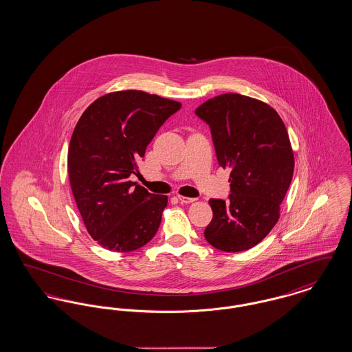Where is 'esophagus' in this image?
Returning a JSON list of instances; mask_svg holds the SVG:
<instances>
[{"mask_svg": "<svg viewBox=\"0 0 352 352\" xmlns=\"http://www.w3.org/2000/svg\"><path fill=\"white\" fill-rule=\"evenodd\" d=\"M178 199L181 203H184V204H187V203H192V201H197L195 198H187V197H184V195H178Z\"/></svg>", "mask_w": 352, "mask_h": 352, "instance_id": "1", "label": "esophagus"}]
</instances>
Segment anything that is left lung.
I'll return each instance as SVG.
<instances>
[{"label": "left lung", "mask_w": 352, "mask_h": 352, "mask_svg": "<svg viewBox=\"0 0 352 352\" xmlns=\"http://www.w3.org/2000/svg\"><path fill=\"white\" fill-rule=\"evenodd\" d=\"M212 134L219 165L231 170L228 201L210 199L214 217L206 240L219 251H247L280 219L294 171L284 121L264 101L223 94L195 109Z\"/></svg>", "instance_id": "8db88e82"}]
</instances>
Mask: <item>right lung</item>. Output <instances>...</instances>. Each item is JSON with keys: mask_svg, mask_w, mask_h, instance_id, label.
I'll list each match as a JSON object with an SVG mask.
<instances>
[{"mask_svg": "<svg viewBox=\"0 0 352 352\" xmlns=\"http://www.w3.org/2000/svg\"><path fill=\"white\" fill-rule=\"evenodd\" d=\"M178 101L126 89L94 101L79 118L68 146V178L84 226L102 248L132 252L154 237L168 206L129 181Z\"/></svg>", "mask_w": 352, "mask_h": 352, "instance_id": "add662e5", "label": "right lung"}]
</instances>
